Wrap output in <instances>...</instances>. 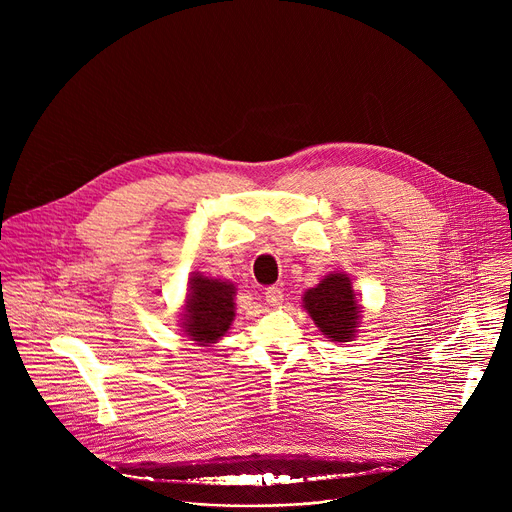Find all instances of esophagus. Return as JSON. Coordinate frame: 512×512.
I'll return each mask as SVG.
<instances>
[{
  "label": "esophagus",
  "instance_id": "obj_1",
  "mask_svg": "<svg viewBox=\"0 0 512 512\" xmlns=\"http://www.w3.org/2000/svg\"><path fill=\"white\" fill-rule=\"evenodd\" d=\"M281 300H283V291H281L277 285H269V287L265 289V302H267L269 306H279Z\"/></svg>",
  "mask_w": 512,
  "mask_h": 512
}]
</instances>
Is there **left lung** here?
Returning a JSON list of instances; mask_svg holds the SVG:
<instances>
[{"instance_id":"1","label":"left lung","mask_w":512,"mask_h":512,"mask_svg":"<svg viewBox=\"0 0 512 512\" xmlns=\"http://www.w3.org/2000/svg\"><path fill=\"white\" fill-rule=\"evenodd\" d=\"M304 308L328 338L348 342L354 336L360 308L344 273H330L322 283L308 289Z\"/></svg>"}]
</instances>
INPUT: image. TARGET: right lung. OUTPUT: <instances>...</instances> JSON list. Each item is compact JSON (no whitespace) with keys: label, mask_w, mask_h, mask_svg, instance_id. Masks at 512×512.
<instances>
[{"label":"right lung","mask_w":512,"mask_h":512,"mask_svg":"<svg viewBox=\"0 0 512 512\" xmlns=\"http://www.w3.org/2000/svg\"><path fill=\"white\" fill-rule=\"evenodd\" d=\"M184 332L206 346L221 338L235 318V285L229 281L192 275L186 302Z\"/></svg>","instance_id":"obj_1"}]
</instances>
